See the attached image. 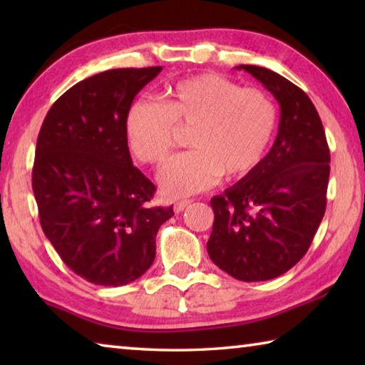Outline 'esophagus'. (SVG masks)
<instances>
[{"label": "esophagus", "instance_id": "34e87169", "mask_svg": "<svg viewBox=\"0 0 365 365\" xmlns=\"http://www.w3.org/2000/svg\"><path fill=\"white\" fill-rule=\"evenodd\" d=\"M191 205V200H182V201H178V202H175V206H174V211L175 212H182L185 207L187 206H190Z\"/></svg>", "mask_w": 365, "mask_h": 365}]
</instances>
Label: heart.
<instances>
[{"label":"heart","mask_w":365,"mask_h":365,"mask_svg":"<svg viewBox=\"0 0 365 365\" xmlns=\"http://www.w3.org/2000/svg\"><path fill=\"white\" fill-rule=\"evenodd\" d=\"M277 119L265 91L201 73L165 88L163 104L135 103L125 137L138 160L160 164L174 148L177 128L191 130L193 150L172 158L159 172L164 196L175 200L214 187L222 175L237 180L252 174L269 150Z\"/></svg>","instance_id":"b5f03b06"}]
</instances>
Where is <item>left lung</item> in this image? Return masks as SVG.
<instances>
[{
    "label": "left lung",
    "mask_w": 365,
    "mask_h": 365,
    "mask_svg": "<svg viewBox=\"0 0 365 365\" xmlns=\"http://www.w3.org/2000/svg\"><path fill=\"white\" fill-rule=\"evenodd\" d=\"M270 91L280 106L279 133L259 168L214 196L207 255L242 282L280 277L306 255L322 222L330 151L309 96L274 71L237 66Z\"/></svg>",
    "instance_id": "obj_1"
}]
</instances>
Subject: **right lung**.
Wrapping results in <instances>:
<instances>
[{"label": "right lung", "mask_w": 365, "mask_h": 365, "mask_svg": "<svg viewBox=\"0 0 365 365\" xmlns=\"http://www.w3.org/2000/svg\"><path fill=\"white\" fill-rule=\"evenodd\" d=\"M163 67L110 69L66 91L43 120L32 188L40 224L64 264L86 282L122 287L156 257L170 207L150 205L156 187L133 168L125 120L135 96Z\"/></svg>", "instance_id": "1"}]
</instances>
